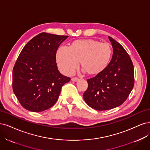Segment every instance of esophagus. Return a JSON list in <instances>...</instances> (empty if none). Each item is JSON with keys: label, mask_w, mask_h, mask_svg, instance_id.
Segmentation results:
<instances>
[{"label": "esophagus", "mask_w": 150, "mask_h": 150, "mask_svg": "<svg viewBox=\"0 0 150 150\" xmlns=\"http://www.w3.org/2000/svg\"><path fill=\"white\" fill-rule=\"evenodd\" d=\"M79 80V79L77 78V77H74V78L71 79V80L73 81H78Z\"/></svg>", "instance_id": "34e87169"}]
</instances>
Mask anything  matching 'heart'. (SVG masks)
Wrapping results in <instances>:
<instances>
[{
  "label": "heart",
  "instance_id": "b5f03b06",
  "mask_svg": "<svg viewBox=\"0 0 150 150\" xmlns=\"http://www.w3.org/2000/svg\"><path fill=\"white\" fill-rule=\"evenodd\" d=\"M112 49L107 43L93 39L76 40L69 48L61 47L56 54L59 69L65 75L74 73L80 62L81 67L89 75L101 73L108 65Z\"/></svg>",
  "mask_w": 150,
  "mask_h": 150
}]
</instances>
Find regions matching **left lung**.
<instances>
[{"mask_svg": "<svg viewBox=\"0 0 150 150\" xmlns=\"http://www.w3.org/2000/svg\"><path fill=\"white\" fill-rule=\"evenodd\" d=\"M112 59L101 73L87 80L88 88L83 98L88 106L103 111L112 109L123 103L134 83L133 62L127 51L111 37Z\"/></svg>", "mask_w": 150, "mask_h": 150, "instance_id": "left-lung-1", "label": "left lung"}]
</instances>
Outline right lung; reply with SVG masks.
Listing matches in <instances>:
<instances>
[{
    "instance_id": "add662e5",
    "label": "right lung",
    "mask_w": 150,
    "mask_h": 150,
    "mask_svg": "<svg viewBox=\"0 0 150 150\" xmlns=\"http://www.w3.org/2000/svg\"><path fill=\"white\" fill-rule=\"evenodd\" d=\"M69 36L42 32L23 48L13 67L12 88L22 107L40 112L53 107L70 80L58 70L57 50Z\"/></svg>"
}]
</instances>
